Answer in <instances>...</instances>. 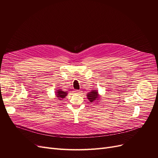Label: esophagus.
<instances>
[{"mask_svg":"<svg viewBox=\"0 0 158 158\" xmlns=\"http://www.w3.org/2000/svg\"><path fill=\"white\" fill-rule=\"evenodd\" d=\"M74 92H75V94H80V91L79 90H76V91H74Z\"/></svg>","mask_w":158,"mask_h":158,"instance_id":"1","label":"esophagus"}]
</instances>
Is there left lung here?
<instances>
[{"label": "left lung", "mask_w": 158, "mask_h": 158, "mask_svg": "<svg viewBox=\"0 0 158 158\" xmlns=\"http://www.w3.org/2000/svg\"><path fill=\"white\" fill-rule=\"evenodd\" d=\"M87 98L89 100V101H90V102H93L96 100H98V98H99L98 93L97 90L93 89L92 92L87 94Z\"/></svg>", "instance_id": "1"}]
</instances>
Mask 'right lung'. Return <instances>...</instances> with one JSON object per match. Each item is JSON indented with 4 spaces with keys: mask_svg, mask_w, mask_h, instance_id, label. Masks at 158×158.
Segmentation results:
<instances>
[{
    "mask_svg": "<svg viewBox=\"0 0 158 158\" xmlns=\"http://www.w3.org/2000/svg\"><path fill=\"white\" fill-rule=\"evenodd\" d=\"M56 95L57 97V98H58V100L60 101H62L61 99L65 98V97L67 95V93L68 92H63V91L61 90V89H57V91H56Z\"/></svg>",
    "mask_w": 158,
    "mask_h": 158,
    "instance_id": "1",
    "label": "right lung"
}]
</instances>
